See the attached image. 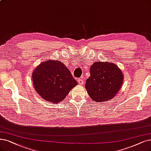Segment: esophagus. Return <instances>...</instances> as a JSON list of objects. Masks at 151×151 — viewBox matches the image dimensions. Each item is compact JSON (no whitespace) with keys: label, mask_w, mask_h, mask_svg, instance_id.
Returning <instances> with one entry per match:
<instances>
[{"label":"esophagus","mask_w":151,"mask_h":151,"mask_svg":"<svg viewBox=\"0 0 151 151\" xmlns=\"http://www.w3.org/2000/svg\"><path fill=\"white\" fill-rule=\"evenodd\" d=\"M78 82L79 84L81 85H83V83H84V81H83V80L82 79H78Z\"/></svg>","instance_id":"obj_1"}]
</instances>
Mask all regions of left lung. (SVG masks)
<instances>
[{
	"label": "left lung",
	"mask_w": 151,
	"mask_h": 151,
	"mask_svg": "<svg viewBox=\"0 0 151 151\" xmlns=\"http://www.w3.org/2000/svg\"><path fill=\"white\" fill-rule=\"evenodd\" d=\"M90 76L85 88L92 100L97 103L108 101L118 93L124 76L119 67L112 62L96 61L90 67Z\"/></svg>",
	"instance_id": "1"
}]
</instances>
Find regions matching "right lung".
<instances>
[{"label":"right lung","mask_w":151,"mask_h":151,"mask_svg":"<svg viewBox=\"0 0 151 151\" xmlns=\"http://www.w3.org/2000/svg\"><path fill=\"white\" fill-rule=\"evenodd\" d=\"M33 85L43 99L56 104L65 98L78 85L67 67L57 60H49L38 65L32 73Z\"/></svg>","instance_id":"obj_1"}]
</instances>
